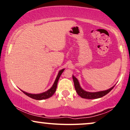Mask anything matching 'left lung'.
I'll return each instance as SVG.
<instances>
[{
    "mask_svg": "<svg viewBox=\"0 0 130 130\" xmlns=\"http://www.w3.org/2000/svg\"><path fill=\"white\" fill-rule=\"evenodd\" d=\"M73 78L74 83V87L76 91V92L77 94L79 95L80 96H81L83 98H86V99H96V98H99L101 97H103L104 95L107 94L110 91H111V89H113V88H114L115 85L111 87L109 89L106 90V91H102L99 92H88L85 91L84 89L82 88V87L80 86L79 82L77 80L76 77H75L73 75Z\"/></svg>",
    "mask_w": 130,
    "mask_h": 130,
    "instance_id": "obj_1",
    "label": "left lung"
}]
</instances>
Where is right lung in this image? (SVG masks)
Here are the masks:
<instances>
[{
	"instance_id": "1",
	"label": "right lung",
	"mask_w": 130,
	"mask_h": 130,
	"mask_svg": "<svg viewBox=\"0 0 130 130\" xmlns=\"http://www.w3.org/2000/svg\"><path fill=\"white\" fill-rule=\"evenodd\" d=\"M65 70V69H62V70H60L59 71L58 74H57L56 78V80L55 82H54L53 86L51 87L50 89H49L48 90H47V91L41 93H37V94H34V93H27L26 92H24L22 90H21V91L23 92L24 94H26L27 96H29L30 98H32L33 99H35L37 100H45L47 99V98L51 97V96L53 95L55 92L56 91V88H57V82H58V80L59 79V77L60 75H61L62 73H63V71Z\"/></svg>"
}]
</instances>
